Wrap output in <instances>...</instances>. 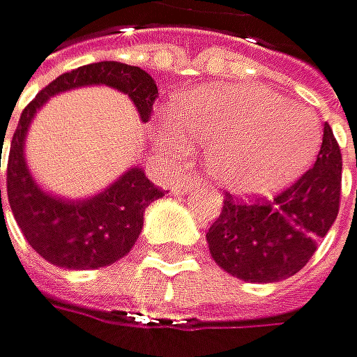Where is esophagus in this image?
<instances>
[{
  "instance_id": "obj_1",
  "label": "esophagus",
  "mask_w": 357,
  "mask_h": 357,
  "mask_svg": "<svg viewBox=\"0 0 357 357\" xmlns=\"http://www.w3.org/2000/svg\"><path fill=\"white\" fill-rule=\"evenodd\" d=\"M197 184H199L197 175H193V173H184V175H180V180H177V182L171 186V190H173L175 195H184V193H188V190L197 188Z\"/></svg>"
}]
</instances>
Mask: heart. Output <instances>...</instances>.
Returning a JSON list of instances; mask_svg holds the SVG:
<instances>
[{
	"label": "heart",
	"mask_w": 357,
	"mask_h": 357,
	"mask_svg": "<svg viewBox=\"0 0 357 357\" xmlns=\"http://www.w3.org/2000/svg\"><path fill=\"white\" fill-rule=\"evenodd\" d=\"M173 131H160L169 153L182 138L208 146V171L239 193H268L307 167L318 151L316 118L279 94L252 85H215L177 98L169 109Z\"/></svg>",
	"instance_id": "b5f03b06"
}]
</instances>
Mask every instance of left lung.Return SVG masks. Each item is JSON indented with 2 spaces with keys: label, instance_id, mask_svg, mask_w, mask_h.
<instances>
[{
  "label": "left lung",
  "instance_id": "1",
  "mask_svg": "<svg viewBox=\"0 0 357 357\" xmlns=\"http://www.w3.org/2000/svg\"><path fill=\"white\" fill-rule=\"evenodd\" d=\"M357 167V155H356ZM342 153L325 123L316 164L274 197L226 193L206 232L219 268L250 283H274L305 268L340 211Z\"/></svg>",
  "mask_w": 357,
  "mask_h": 357
}]
</instances>
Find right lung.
<instances>
[{"mask_svg":"<svg viewBox=\"0 0 357 357\" xmlns=\"http://www.w3.org/2000/svg\"><path fill=\"white\" fill-rule=\"evenodd\" d=\"M94 83L125 91L138 107L144 123L151 118L158 87L144 70L116 61L89 63L61 74L26 105L10 140L8 169H6L8 204L26 241L45 261L70 270H96L123 259L140 237L144 208L164 195L162 188L149 182L142 169L127 171L114 186L87 202L50 197L32 182L24 160V138L34 112L59 91Z\"/></svg>","mask_w":357,"mask_h":357,"instance_id":"1","label":"right lung"}]
</instances>
